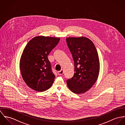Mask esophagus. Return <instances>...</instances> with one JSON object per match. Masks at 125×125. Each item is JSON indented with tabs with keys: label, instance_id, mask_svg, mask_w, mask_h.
Instances as JSON below:
<instances>
[{
	"label": "esophagus",
	"instance_id": "1",
	"mask_svg": "<svg viewBox=\"0 0 125 125\" xmlns=\"http://www.w3.org/2000/svg\"><path fill=\"white\" fill-rule=\"evenodd\" d=\"M63 73H64L63 70V69H61L60 71H58V72H57V74H58V75H62L63 74Z\"/></svg>",
	"mask_w": 125,
	"mask_h": 125
}]
</instances>
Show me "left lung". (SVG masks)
Wrapping results in <instances>:
<instances>
[{
	"label": "left lung",
	"mask_w": 125,
	"mask_h": 125,
	"mask_svg": "<svg viewBox=\"0 0 125 125\" xmlns=\"http://www.w3.org/2000/svg\"><path fill=\"white\" fill-rule=\"evenodd\" d=\"M67 43L74 62V75L67 81L73 93L83 94L96 83L100 71V61L96 47L86 37H67Z\"/></svg>",
	"instance_id": "1"
}]
</instances>
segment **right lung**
<instances>
[{
	"label": "right lung",
	"instance_id": "obj_1",
	"mask_svg": "<svg viewBox=\"0 0 125 125\" xmlns=\"http://www.w3.org/2000/svg\"><path fill=\"white\" fill-rule=\"evenodd\" d=\"M59 40L60 37L38 36L32 38L25 47L20 67L23 80L32 90L42 92L53 84L55 75L47 56Z\"/></svg>",
	"mask_w": 125,
	"mask_h": 125
}]
</instances>
